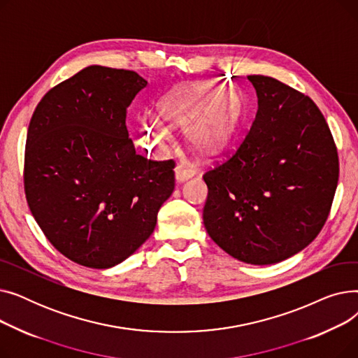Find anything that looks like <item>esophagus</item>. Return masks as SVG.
I'll return each instance as SVG.
<instances>
[{
    "instance_id": "34e87169",
    "label": "esophagus",
    "mask_w": 358,
    "mask_h": 358,
    "mask_svg": "<svg viewBox=\"0 0 358 358\" xmlns=\"http://www.w3.org/2000/svg\"><path fill=\"white\" fill-rule=\"evenodd\" d=\"M174 176H176V181L178 184H181V182L187 181L189 178H192L193 171H192V169H189V168H185L184 165H177L176 169H174Z\"/></svg>"
}]
</instances>
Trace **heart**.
I'll list each match as a JSON object with an SVG mask.
<instances>
[{
	"instance_id": "heart-1",
	"label": "heart",
	"mask_w": 358,
	"mask_h": 358,
	"mask_svg": "<svg viewBox=\"0 0 358 358\" xmlns=\"http://www.w3.org/2000/svg\"><path fill=\"white\" fill-rule=\"evenodd\" d=\"M159 115L171 127H182L184 142L196 155L210 159L234 142L242 120V106L234 91L201 81L169 90L159 101ZM136 138L143 148L161 152L169 131L159 119L142 116Z\"/></svg>"
}]
</instances>
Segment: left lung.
<instances>
[{
    "label": "left lung",
    "instance_id": "obj_1",
    "mask_svg": "<svg viewBox=\"0 0 358 358\" xmlns=\"http://www.w3.org/2000/svg\"><path fill=\"white\" fill-rule=\"evenodd\" d=\"M258 110L236 154L203 180V223L231 257L275 264L321 232L338 184V154L324 115L305 94L250 75Z\"/></svg>",
    "mask_w": 358,
    "mask_h": 358
}]
</instances>
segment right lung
Instances as JSON below:
<instances>
[{
  "instance_id": "1",
  "label": "right lung",
  "mask_w": 358,
  "mask_h": 358,
  "mask_svg": "<svg viewBox=\"0 0 358 358\" xmlns=\"http://www.w3.org/2000/svg\"><path fill=\"white\" fill-rule=\"evenodd\" d=\"M148 81L91 65L53 87L27 130L24 190L52 245L90 268H110L152 235L174 190V161H150L129 139L126 110Z\"/></svg>"
}]
</instances>
